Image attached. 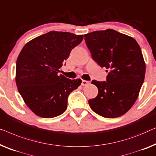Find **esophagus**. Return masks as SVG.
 <instances>
[{"mask_svg": "<svg viewBox=\"0 0 156 156\" xmlns=\"http://www.w3.org/2000/svg\"><path fill=\"white\" fill-rule=\"evenodd\" d=\"M81 84H82V85H83V86H85V85H87L89 84V81L83 80H82V83H81Z\"/></svg>", "mask_w": 156, "mask_h": 156, "instance_id": "1", "label": "esophagus"}]
</instances>
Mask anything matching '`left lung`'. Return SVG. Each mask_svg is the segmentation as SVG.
Listing matches in <instances>:
<instances>
[{"mask_svg":"<svg viewBox=\"0 0 156 156\" xmlns=\"http://www.w3.org/2000/svg\"><path fill=\"white\" fill-rule=\"evenodd\" d=\"M85 41L93 58L108 72L106 81H92L98 95L89 100L90 107L103 117H119L134 104L144 83L141 48L133 37L111 29L85 34Z\"/></svg>","mask_w":156,"mask_h":156,"instance_id":"1","label":"left lung"}]
</instances>
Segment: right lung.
Instances as JSON below:
<instances>
[{
	"mask_svg": "<svg viewBox=\"0 0 156 156\" xmlns=\"http://www.w3.org/2000/svg\"><path fill=\"white\" fill-rule=\"evenodd\" d=\"M83 35L51 31L24 46L16 62L15 81L27 106L42 118H53L67 108L69 95L82 83L59 74L63 62Z\"/></svg>",
	"mask_w": 156,
	"mask_h": 156,
	"instance_id": "right-lung-1",
	"label": "right lung"
}]
</instances>
